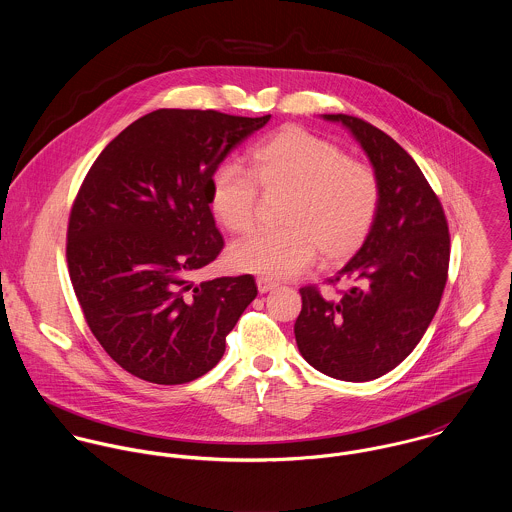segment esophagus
Segmentation results:
<instances>
[{"mask_svg":"<svg viewBox=\"0 0 512 512\" xmlns=\"http://www.w3.org/2000/svg\"><path fill=\"white\" fill-rule=\"evenodd\" d=\"M256 286H258V292L260 293L272 292L274 288H278L276 282H272L270 278H262V276L256 280Z\"/></svg>","mask_w":512,"mask_h":512,"instance_id":"1","label":"esophagus"}]
</instances>
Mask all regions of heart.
<instances>
[{
	"label": "heart",
	"mask_w": 512,
	"mask_h": 512,
	"mask_svg": "<svg viewBox=\"0 0 512 512\" xmlns=\"http://www.w3.org/2000/svg\"><path fill=\"white\" fill-rule=\"evenodd\" d=\"M258 189L286 195L280 230L256 232L232 244L236 270L288 278L309 268L347 262L365 244L380 203L376 171L349 159L341 147L301 128H284L250 151V169L224 163L211 177V211L220 224L244 234L256 222Z\"/></svg>",
	"instance_id": "1"
}]
</instances>
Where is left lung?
Segmentation results:
<instances>
[{
	"label": "left lung",
	"instance_id": "left-lung-1",
	"mask_svg": "<svg viewBox=\"0 0 512 512\" xmlns=\"http://www.w3.org/2000/svg\"><path fill=\"white\" fill-rule=\"evenodd\" d=\"M365 149L380 203L361 250L329 280L351 282L337 299L301 288L293 333L301 357L319 372L374 380L400 365L438 311L449 268V230L438 195L404 147L361 118L323 114Z\"/></svg>",
	"mask_w": 512,
	"mask_h": 512
}]
</instances>
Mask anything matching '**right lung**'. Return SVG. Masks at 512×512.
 I'll return each mask as SVG.
<instances>
[{
    "label": "right lung",
    "instance_id": "obj_1",
    "mask_svg": "<svg viewBox=\"0 0 512 512\" xmlns=\"http://www.w3.org/2000/svg\"><path fill=\"white\" fill-rule=\"evenodd\" d=\"M268 116L161 108L116 136L74 199L67 262L84 319L130 374L185 384L207 374L256 297L254 276L195 284L224 240L211 177Z\"/></svg>",
    "mask_w": 512,
    "mask_h": 512
}]
</instances>
